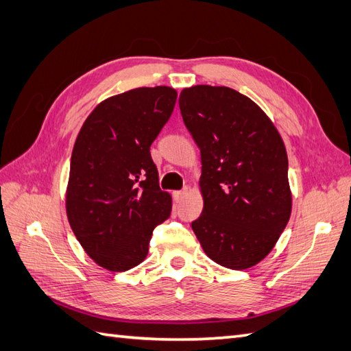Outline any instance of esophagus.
I'll return each mask as SVG.
<instances>
[{
    "label": "esophagus",
    "mask_w": 351,
    "mask_h": 351,
    "mask_svg": "<svg viewBox=\"0 0 351 351\" xmlns=\"http://www.w3.org/2000/svg\"><path fill=\"white\" fill-rule=\"evenodd\" d=\"M187 193H189V189L185 187V189H182V190H180V191H175L173 195H175V199H176V200H182L185 196H187Z\"/></svg>",
    "instance_id": "esophagus-1"
}]
</instances>
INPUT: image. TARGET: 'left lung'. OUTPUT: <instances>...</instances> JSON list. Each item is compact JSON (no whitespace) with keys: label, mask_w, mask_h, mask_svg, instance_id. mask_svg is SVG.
<instances>
[{"label":"left lung","mask_w":351,"mask_h":351,"mask_svg":"<svg viewBox=\"0 0 351 351\" xmlns=\"http://www.w3.org/2000/svg\"><path fill=\"white\" fill-rule=\"evenodd\" d=\"M180 110L202 161L204 210L191 228L214 263L255 265L291 215L285 145L264 111L234 88H184Z\"/></svg>","instance_id":"obj_1"}]
</instances>
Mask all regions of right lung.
Wrapping results in <instances>:
<instances>
[{
	"label": "right lung",
	"instance_id": "obj_1",
	"mask_svg": "<svg viewBox=\"0 0 351 351\" xmlns=\"http://www.w3.org/2000/svg\"><path fill=\"white\" fill-rule=\"evenodd\" d=\"M176 90L138 87L101 102L71 156L66 213L86 253L111 271L143 263L171 197L158 184L151 145L175 108Z\"/></svg>",
	"mask_w": 351,
	"mask_h": 351
}]
</instances>
